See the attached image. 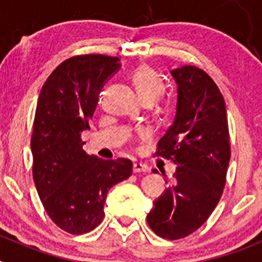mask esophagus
I'll return each mask as SVG.
<instances>
[{
  "mask_svg": "<svg viewBox=\"0 0 262 262\" xmlns=\"http://www.w3.org/2000/svg\"><path fill=\"white\" fill-rule=\"evenodd\" d=\"M134 173H145L148 172V166L145 165V164H142V163H135L134 164V168H133Z\"/></svg>",
  "mask_w": 262,
  "mask_h": 262,
  "instance_id": "34e87169",
  "label": "esophagus"
}]
</instances>
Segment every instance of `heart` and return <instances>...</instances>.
Segmentation results:
<instances>
[{
  "instance_id": "obj_1",
  "label": "heart",
  "mask_w": 262,
  "mask_h": 262,
  "mask_svg": "<svg viewBox=\"0 0 262 262\" xmlns=\"http://www.w3.org/2000/svg\"><path fill=\"white\" fill-rule=\"evenodd\" d=\"M131 81L144 102H155L164 92L163 78L160 77L156 71L148 66L138 67L131 75ZM135 135L140 140L147 139L149 138V129L145 127H139L135 129Z\"/></svg>"
}]
</instances>
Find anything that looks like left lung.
I'll list each match as a JSON object with an SVG mask.
<instances>
[{"label": "left lung", "mask_w": 262, "mask_h": 262, "mask_svg": "<svg viewBox=\"0 0 262 262\" xmlns=\"http://www.w3.org/2000/svg\"><path fill=\"white\" fill-rule=\"evenodd\" d=\"M172 76L178 85L177 111L155 156L178 166L174 185L155 201L147 222L160 237L178 240L198 230L216 207L231 147L226 103L214 80L193 66L173 69Z\"/></svg>", "instance_id": "8db88e82"}]
</instances>
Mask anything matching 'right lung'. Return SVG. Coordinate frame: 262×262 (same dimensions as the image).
Returning <instances> with one entry per match:
<instances>
[{
	"label": "right lung",
	"mask_w": 262,
	"mask_h": 262,
	"mask_svg": "<svg viewBox=\"0 0 262 262\" xmlns=\"http://www.w3.org/2000/svg\"><path fill=\"white\" fill-rule=\"evenodd\" d=\"M120 67L118 57H69L46 80L31 135L32 177L51 221L72 235L90 232L102 222L110 187L133 174L128 159L103 160L82 149L98 94Z\"/></svg>",
	"instance_id": "right-lung-1"
}]
</instances>
